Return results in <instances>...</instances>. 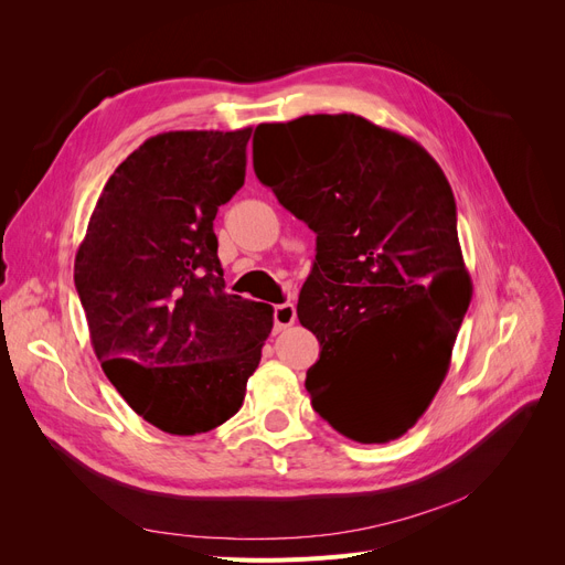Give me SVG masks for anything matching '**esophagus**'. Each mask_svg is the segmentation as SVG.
Wrapping results in <instances>:
<instances>
[{"label": "esophagus", "instance_id": "obj_1", "mask_svg": "<svg viewBox=\"0 0 565 565\" xmlns=\"http://www.w3.org/2000/svg\"><path fill=\"white\" fill-rule=\"evenodd\" d=\"M275 332H281L286 328H290V324L295 322V318H298V313H295V307L292 305H277L275 307Z\"/></svg>", "mask_w": 565, "mask_h": 565}]
</instances>
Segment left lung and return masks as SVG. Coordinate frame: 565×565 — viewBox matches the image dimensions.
<instances>
[{"label":"left lung","instance_id":"obj_1","mask_svg":"<svg viewBox=\"0 0 565 565\" xmlns=\"http://www.w3.org/2000/svg\"><path fill=\"white\" fill-rule=\"evenodd\" d=\"M254 171L316 233L298 318L311 405L341 435H405L447 377L471 300L456 199L424 146L358 114L260 124Z\"/></svg>","mask_w":565,"mask_h":565}]
</instances>
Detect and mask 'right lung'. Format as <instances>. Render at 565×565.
Wrapping results in <instances>:
<instances>
[{
	"label": "right lung",
	"mask_w": 565,
	"mask_h": 565,
	"mask_svg": "<svg viewBox=\"0 0 565 565\" xmlns=\"http://www.w3.org/2000/svg\"><path fill=\"white\" fill-rule=\"evenodd\" d=\"M252 128L146 139L116 171L75 256L105 375L148 424L199 435L243 407L275 309L224 290L213 220L245 185Z\"/></svg>",
	"instance_id": "add662e5"
}]
</instances>
